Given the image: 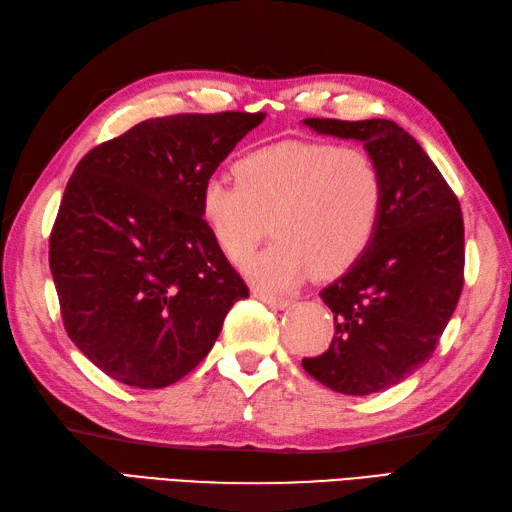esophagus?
<instances>
[{"label": "esophagus", "instance_id": "1", "mask_svg": "<svg viewBox=\"0 0 512 512\" xmlns=\"http://www.w3.org/2000/svg\"><path fill=\"white\" fill-rule=\"evenodd\" d=\"M254 297H258L260 302H265V304H269V306H273V308H289L293 302L291 299H286V297H278V295H273V293H267V291H254Z\"/></svg>", "mask_w": 512, "mask_h": 512}]
</instances>
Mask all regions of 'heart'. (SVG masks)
I'll list each match as a JSON object with an SVG mask.
<instances>
[{"mask_svg":"<svg viewBox=\"0 0 512 512\" xmlns=\"http://www.w3.org/2000/svg\"><path fill=\"white\" fill-rule=\"evenodd\" d=\"M232 173L234 182L202 184L199 217L234 263L265 239L271 219L278 239L243 265L260 289L289 291L313 271L343 273L378 232L384 176L365 149L280 141L243 154Z\"/></svg>","mask_w":512,"mask_h":512,"instance_id":"heart-1","label":"heart"}]
</instances>
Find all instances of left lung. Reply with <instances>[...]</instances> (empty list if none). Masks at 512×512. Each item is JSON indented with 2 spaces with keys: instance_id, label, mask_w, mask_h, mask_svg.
Here are the masks:
<instances>
[{
  "instance_id": "obj_1",
  "label": "left lung",
  "mask_w": 512,
  "mask_h": 512,
  "mask_svg": "<svg viewBox=\"0 0 512 512\" xmlns=\"http://www.w3.org/2000/svg\"><path fill=\"white\" fill-rule=\"evenodd\" d=\"M304 123L363 143L382 169L384 208L367 252L319 293L334 313V339L302 367L336 393H378L426 363L454 315L465 282L463 213L441 171L395 121Z\"/></svg>"
}]
</instances>
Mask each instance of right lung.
Here are the masks:
<instances>
[{
  "instance_id": "right-lung-1",
  "label": "right lung",
  "mask_w": 512,
  "mask_h": 512,
  "mask_svg": "<svg viewBox=\"0 0 512 512\" xmlns=\"http://www.w3.org/2000/svg\"><path fill=\"white\" fill-rule=\"evenodd\" d=\"M263 119H147L78 162L49 236V269L69 339L106 376L136 389L178 382L249 295L199 217V189Z\"/></svg>"
}]
</instances>
